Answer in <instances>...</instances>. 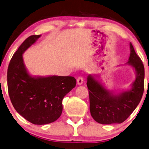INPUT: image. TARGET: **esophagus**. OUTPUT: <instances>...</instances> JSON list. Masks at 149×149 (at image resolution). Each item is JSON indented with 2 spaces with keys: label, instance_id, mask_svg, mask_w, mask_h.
<instances>
[{
  "label": "esophagus",
  "instance_id": "esophagus-1",
  "mask_svg": "<svg viewBox=\"0 0 149 149\" xmlns=\"http://www.w3.org/2000/svg\"><path fill=\"white\" fill-rule=\"evenodd\" d=\"M77 84L79 86L82 85V84H83V83H84L83 78H82L81 77H78L77 79Z\"/></svg>",
  "mask_w": 149,
  "mask_h": 149
}]
</instances>
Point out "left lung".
I'll list each match as a JSON object with an SVG mask.
<instances>
[{
	"label": "left lung",
	"instance_id": "obj_1",
	"mask_svg": "<svg viewBox=\"0 0 149 149\" xmlns=\"http://www.w3.org/2000/svg\"><path fill=\"white\" fill-rule=\"evenodd\" d=\"M128 62L135 70V79L126 91H108L99 81V75L89 74L87 86L89 92L90 111L97 122L102 124H121L135 111L144 90V67L131 43Z\"/></svg>",
	"mask_w": 149,
	"mask_h": 149
}]
</instances>
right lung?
Returning <instances> with one entry per match:
<instances>
[{
  "instance_id": "1",
  "label": "right lung",
  "mask_w": 149,
  "mask_h": 149,
  "mask_svg": "<svg viewBox=\"0 0 149 149\" xmlns=\"http://www.w3.org/2000/svg\"><path fill=\"white\" fill-rule=\"evenodd\" d=\"M41 36H30L24 41L7 70V87L13 106L22 117L36 125L56 121L63 111V97L76 86L73 77H36L28 72L23 54Z\"/></svg>"
}]
</instances>
